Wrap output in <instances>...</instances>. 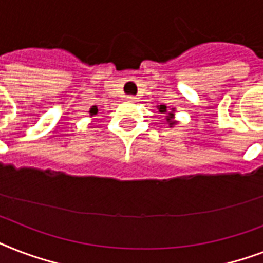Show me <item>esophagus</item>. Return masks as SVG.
Listing matches in <instances>:
<instances>
[{
	"mask_svg": "<svg viewBox=\"0 0 263 263\" xmlns=\"http://www.w3.org/2000/svg\"><path fill=\"white\" fill-rule=\"evenodd\" d=\"M127 99H128V101H135L136 97H134V95H128Z\"/></svg>",
	"mask_w": 263,
	"mask_h": 263,
	"instance_id": "obj_1",
	"label": "esophagus"
}]
</instances>
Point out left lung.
Here are the masks:
<instances>
[{
	"label": "left lung",
	"mask_w": 263,
	"mask_h": 263,
	"mask_svg": "<svg viewBox=\"0 0 263 263\" xmlns=\"http://www.w3.org/2000/svg\"><path fill=\"white\" fill-rule=\"evenodd\" d=\"M158 109H160L161 113H165V111H166V106H165V105H160V107H158Z\"/></svg>",
	"instance_id": "8db88e82"
}]
</instances>
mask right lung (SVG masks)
Returning a JSON list of instances; mask_svg holds the SVG:
<instances>
[{"label": "right lung", "mask_w": 263, "mask_h": 263, "mask_svg": "<svg viewBox=\"0 0 263 263\" xmlns=\"http://www.w3.org/2000/svg\"><path fill=\"white\" fill-rule=\"evenodd\" d=\"M97 111H98V109H97V106H92V107H91V110H90L91 115H95Z\"/></svg>", "instance_id": "1"}]
</instances>
